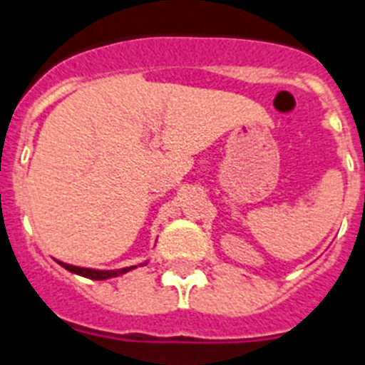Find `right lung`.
<instances>
[{
    "label": "right lung",
    "instance_id": "obj_1",
    "mask_svg": "<svg viewBox=\"0 0 365 365\" xmlns=\"http://www.w3.org/2000/svg\"><path fill=\"white\" fill-rule=\"evenodd\" d=\"M60 266H64L66 270L73 272V274L82 275V277L88 279H95V281H103V279H110V277H119V275L126 274V272L134 270L138 266H128V268H121V270H91V268H81V266H73V264H66V262H60Z\"/></svg>",
    "mask_w": 365,
    "mask_h": 365
}]
</instances>
